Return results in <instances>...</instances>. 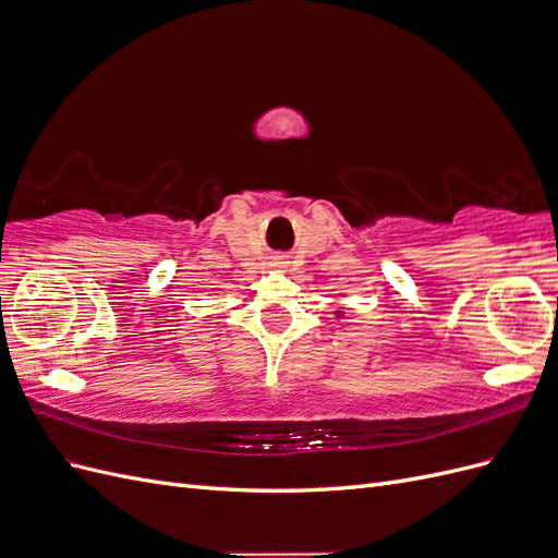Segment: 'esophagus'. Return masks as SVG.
<instances>
[{"label":"esophagus","mask_w":558,"mask_h":558,"mask_svg":"<svg viewBox=\"0 0 558 558\" xmlns=\"http://www.w3.org/2000/svg\"><path fill=\"white\" fill-rule=\"evenodd\" d=\"M277 265H283V258H277Z\"/></svg>","instance_id":"34e87169"}]
</instances>
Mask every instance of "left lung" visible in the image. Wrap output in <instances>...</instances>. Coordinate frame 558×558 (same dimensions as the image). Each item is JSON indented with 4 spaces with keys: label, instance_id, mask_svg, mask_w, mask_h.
I'll list each match as a JSON object with an SVG mask.
<instances>
[{
    "label": "left lung",
    "instance_id": "obj_1",
    "mask_svg": "<svg viewBox=\"0 0 558 558\" xmlns=\"http://www.w3.org/2000/svg\"><path fill=\"white\" fill-rule=\"evenodd\" d=\"M332 314H335V318H337V320H340V318L344 316V307H337Z\"/></svg>",
    "mask_w": 558,
    "mask_h": 558
}]
</instances>
